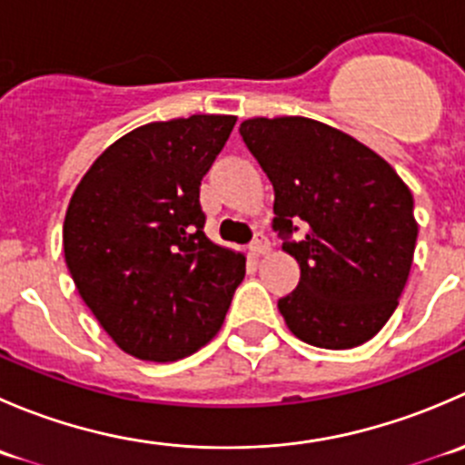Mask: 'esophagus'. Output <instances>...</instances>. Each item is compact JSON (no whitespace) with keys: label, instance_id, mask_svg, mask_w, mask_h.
<instances>
[{"label":"esophagus","instance_id":"1","mask_svg":"<svg viewBox=\"0 0 465 465\" xmlns=\"http://www.w3.org/2000/svg\"><path fill=\"white\" fill-rule=\"evenodd\" d=\"M267 252H270V241H267L262 233H259V236L254 238V242H252V254L262 256V254H267Z\"/></svg>","mask_w":465,"mask_h":465}]
</instances>
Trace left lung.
I'll return each instance as SVG.
<instances>
[{
	"label": "left lung",
	"instance_id": "left-lung-1",
	"mask_svg": "<svg viewBox=\"0 0 465 465\" xmlns=\"http://www.w3.org/2000/svg\"><path fill=\"white\" fill-rule=\"evenodd\" d=\"M242 142L274 186V229L302 267L279 299L306 344L353 349L393 315L414 259V198L398 173L341 130L306 116L247 119ZM299 219L307 236L290 242Z\"/></svg>",
	"mask_w": 465,
	"mask_h": 465
}]
</instances>
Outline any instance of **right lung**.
Here are the masks:
<instances>
[{"mask_svg":"<svg viewBox=\"0 0 465 465\" xmlns=\"http://www.w3.org/2000/svg\"><path fill=\"white\" fill-rule=\"evenodd\" d=\"M236 116L145 124L114 142L69 200L63 247L83 302L121 351L175 362L213 340L245 256L204 233L200 182Z\"/></svg>","mask_w":465,"mask_h":465,"instance_id":"1","label":"right lung"}]
</instances>
